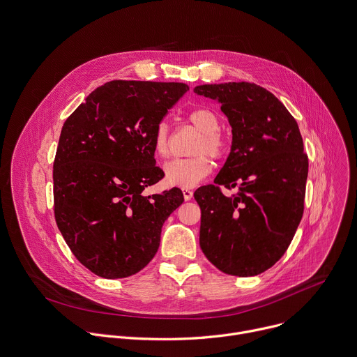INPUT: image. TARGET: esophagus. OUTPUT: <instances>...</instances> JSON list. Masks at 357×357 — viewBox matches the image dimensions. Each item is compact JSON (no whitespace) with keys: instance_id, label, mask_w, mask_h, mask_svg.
Returning a JSON list of instances; mask_svg holds the SVG:
<instances>
[{"instance_id":"1","label":"esophagus","mask_w":357,"mask_h":357,"mask_svg":"<svg viewBox=\"0 0 357 357\" xmlns=\"http://www.w3.org/2000/svg\"><path fill=\"white\" fill-rule=\"evenodd\" d=\"M182 193H183V197H185V200H190V199L193 197V190H192V189L183 188V189H182Z\"/></svg>"}]
</instances>
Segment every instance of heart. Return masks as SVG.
<instances>
[{
	"label": "heart",
	"mask_w": 357,
	"mask_h": 357,
	"mask_svg": "<svg viewBox=\"0 0 357 357\" xmlns=\"http://www.w3.org/2000/svg\"><path fill=\"white\" fill-rule=\"evenodd\" d=\"M188 121L199 130L189 158H176L165 164V181L172 186L192 188L212 172V161L222 160L227 155L230 144L220 130L218 113L209 107H196L188 113ZM152 149L158 157H168L171 149V130L165 121H160L152 132ZM208 155L206 156V154Z\"/></svg>",
	"instance_id": "1"
}]
</instances>
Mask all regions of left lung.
Wrapping results in <instances>:
<instances>
[{
  "instance_id": "1",
  "label": "left lung",
  "mask_w": 357,
  "mask_h": 357,
  "mask_svg": "<svg viewBox=\"0 0 357 357\" xmlns=\"http://www.w3.org/2000/svg\"><path fill=\"white\" fill-rule=\"evenodd\" d=\"M231 126V151L215 185L193 193L200 208V248L229 275L252 277L287 251L303 215L308 155L295 119L267 89L250 82L203 84ZM223 185L238 193L226 197Z\"/></svg>"
}]
</instances>
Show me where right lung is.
<instances>
[{
	"mask_svg": "<svg viewBox=\"0 0 357 357\" xmlns=\"http://www.w3.org/2000/svg\"><path fill=\"white\" fill-rule=\"evenodd\" d=\"M189 90L185 83L113 80L65 121L54 161L56 225L93 274L126 278L158 251L161 229L182 205L178 188L144 196L164 178L152 132Z\"/></svg>",
	"mask_w": 357,
	"mask_h": 357,
	"instance_id": "add662e5",
	"label": "right lung"
}]
</instances>
